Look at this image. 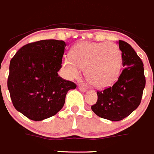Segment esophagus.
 <instances>
[{
  "instance_id": "esophagus-1",
  "label": "esophagus",
  "mask_w": 154,
  "mask_h": 154,
  "mask_svg": "<svg viewBox=\"0 0 154 154\" xmlns=\"http://www.w3.org/2000/svg\"><path fill=\"white\" fill-rule=\"evenodd\" d=\"M78 88H79V90L81 91H82V92H86L87 91V89L85 88V87L79 86Z\"/></svg>"
}]
</instances>
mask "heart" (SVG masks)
<instances>
[{
	"instance_id": "1",
	"label": "heart",
	"mask_w": 154,
	"mask_h": 154,
	"mask_svg": "<svg viewBox=\"0 0 154 154\" xmlns=\"http://www.w3.org/2000/svg\"><path fill=\"white\" fill-rule=\"evenodd\" d=\"M62 66L69 79L77 78L86 68L88 81L95 88H104L119 77L122 52L112 42H80L72 49L71 57L63 59Z\"/></svg>"
}]
</instances>
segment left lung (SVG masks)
Wrapping results in <instances>:
<instances>
[{"mask_svg": "<svg viewBox=\"0 0 154 154\" xmlns=\"http://www.w3.org/2000/svg\"><path fill=\"white\" fill-rule=\"evenodd\" d=\"M118 43L125 68L113 86L97 92V101L91 106L97 116L111 121L122 120L138 108L146 85L141 59L129 43Z\"/></svg>", "mask_w": 154, "mask_h": 154, "instance_id": "1", "label": "left lung"}]
</instances>
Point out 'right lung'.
<instances>
[{
    "label": "right lung",
    "mask_w": 154,
    "mask_h": 154,
    "mask_svg": "<svg viewBox=\"0 0 154 154\" xmlns=\"http://www.w3.org/2000/svg\"><path fill=\"white\" fill-rule=\"evenodd\" d=\"M66 43L45 39L25 45L10 62L8 88L18 112L33 121L55 116L77 85L59 77Z\"/></svg>",
    "instance_id": "right-lung-1"
}]
</instances>
